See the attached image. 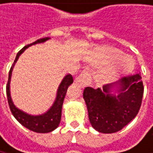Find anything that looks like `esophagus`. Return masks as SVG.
I'll return each mask as SVG.
<instances>
[{
    "label": "esophagus",
    "mask_w": 153,
    "mask_h": 153,
    "mask_svg": "<svg viewBox=\"0 0 153 153\" xmlns=\"http://www.w3.org/2000/svg\"><path fill=\"white\" fill-rule=\"evenodd\" d=\"M75 82L79 83L81 86L85 87L86 85H89L91 82V74L89 71H82V73L76 78Z\"/></svg>",
    "instance_id": "34e87169"
}]
</instances>
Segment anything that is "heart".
I'll list each match as a JSON object with an SVG mask.
<instances>
[{
  "instance_id": "obj_1",
  "label": "heart",
  "mask_w": 153,
  "mask_h": 153,
  "mask_svg": "<svg viewBox=\"0 0 153 153\" xmlns=\"http://www.w3.org/2000/svg\"><path fill=\"white\" fill-rule=\"evenodd\" d=\"M90 61L93 63H108L101 73L104 80L112 79L120 73L129 71L133 65L130 56L122 55L121 51L111 46L97 48L92 52Z\"/></svg>"
}]
</instances>
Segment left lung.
I'll list each match as a JSON object with an SVG mask.
<instances>
[{
    "mask_svg": "<svg viewBox=\"0 0 153 153\" xmlns=\"http://www.w3.org/2000/svg\"><path fill=\"white\" fill-rule=\"evenodd\" d=\"M143 89L140 73L125 76L116 82L103 85L102 89L86 87L83 99L91 126L102 133L121 131L138 114ZM113 89L115 91L111 94Z\"/></svg>",
    "mask_w": 153,
    "mask_h": 153,
    "instance_id": "obj_1",
    "label": "left lung"
}]
</instances>
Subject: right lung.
<instances>
[{
    "instance_id": "add662e5",
    "label": "right lung",
    "mask_w": 153,
    "mask_h": 153,
    "mask_svg": "<svg viewBox=\"0 0 153 153\" xmlns=\"http://www.w3.org/2000/svg\"><path fill=\"white\" fill-rule=\"evenodd\" d=\"M50 38L46 37V38H42V39H39L36 42H32L27 46H24L16 55V58L14 60V62L13 64V66L10 67V70L9 71V79H8V83L6 86V93H7V99H8V103L10 109V111H12L13 115L15 117V119L17 121L25 128L35 131V132H39V133H47V132H51L52 131L55 130L60 123H61V118H62V103L64 101V98L66 95V91L68 87L73 82V78L71 74H67L65 77L63 78V80L62 81L59 88H58V91H57V96H56V100L54 102V103L52 104V106L43 114L41 115H30L22 111H21L20 109H18L13 102L12 97H10V77H12V72H13V66L15 64V62L18 61L19 57L21 54L30 46L34 45L37 43H42L46 41H48Z\"/></svg>"
}]
</instances>
